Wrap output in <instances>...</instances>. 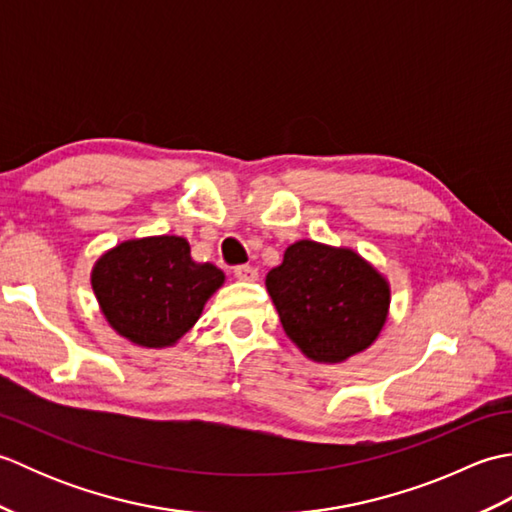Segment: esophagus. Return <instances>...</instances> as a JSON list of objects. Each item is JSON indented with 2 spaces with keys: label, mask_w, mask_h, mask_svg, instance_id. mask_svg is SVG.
I'll return each mask as SVG.
<instances>
[{
  "label": "esophagus",
  "mask_w": 512,
  "mask_h": 512,
  "mask_svg": "<svg viewBox=\"0 0 512 512\" xmlns=\"http://www.w3.org/2000/svg\"><path fill=\"white\" fill-rule=\"evenodd\" d=\"M235 277L239 281H255L259 277L257 268L255 266H248V264H242V266H235Z\"/></svg>",
  "instance_id": "1"
}]
</instances>
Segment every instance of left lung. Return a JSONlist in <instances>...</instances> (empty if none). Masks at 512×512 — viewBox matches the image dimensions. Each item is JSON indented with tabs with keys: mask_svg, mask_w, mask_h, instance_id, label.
Segmentation results:
<instances>
[{
	"mask_svg": "<svg viewBox=\"0 0 512 512\" xmlns=\"http://www.w3.org/2000/svg\"><path fill=\"white\" fill-rule=\"evenodd\" d=\"M290 341L317 363H343L367 350L389 312V284L350 248L301 239L266 275Z\"/></svg>",
	"mask_w": 512,
	"mask_h": 512,
	"instance_id": "obj_1",
	"label": "left lung"
}]
</instances>
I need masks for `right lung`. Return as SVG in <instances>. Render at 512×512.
Wrapping results in <instances>:
<instances>
[{"label":"right lung","instance_id":"add662e5","mask_svg":"<svg viewBox=\"0 0 512 512\" xmlns=\"http://www.w3.org/2000/svg\"><path fill=\"white\" fill-rule=\"evenodd\" d=\"M222 284V270L193 262L189 242L176 235L129 239L107 250L92 270L107 323L143 347L176 343Z\"/></svg>","mask_w":512,"mask_h":512}]
</instances>
